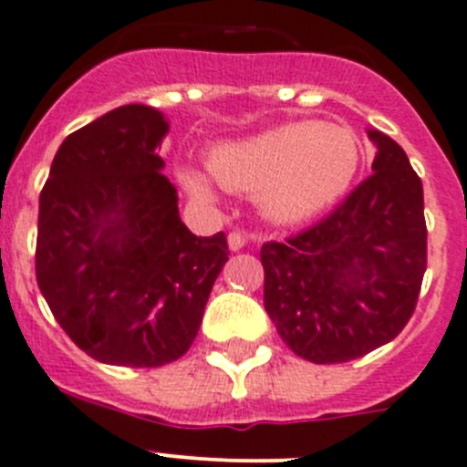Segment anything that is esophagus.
<instances>
[{
    "instance_id": "1",
    "label": "esophagus",
    "mask_w": 467,
    "mask_h": 467,
    "mask_svg": "<svg viewBox=\"0 0 467 467\" xmlns=\"http://www.w3.org/2000/svg\"><path fill=\"white\" fill-rule=\"evenodd\" d=\"M228 246H230V251H242V248L246 246V234L233 230V233L228 234Z\"/></svg>"
}]
</instances>
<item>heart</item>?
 <instances>
[{
    "instance_id": "1",
    "label": "heart",
    "mask_w": 467,
    "mask_h": 467,
    "mask_svg": "<svg viewBox=\"0 0 467 467\" xmlns=\"http://www.w3.org/2000/svg\"><path fill=\"white\" fill-rule=\"evenodd\" d=\"M360 166V141L342 125L298 120L271 128L210 155V173L225 189L257 193L265 214L278 223H301L347 193ZM182 182L210 201L202 175L184 171Z\"/></svg>"
}]
</instances>
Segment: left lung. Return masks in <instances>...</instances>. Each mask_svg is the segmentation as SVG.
Returning <instances> with one entry per match:
<instances>
[{
	"label": "left lung",
	"instance_id": "8db88e82",
	"mask_svg": "<svg viewBox=\"0 0 467 467\" xmlns=\"http://www.w3.org/2000/svg\"><path fill=\"white\" fill-rule=\"evenodd\" d=\"M368 134L379 150L374 173L319 223L260 251L265 310L294 354L317 365L395 339L427 271L422 180L400 143Z\"/></svg>",
	"mask_w": 467,
	"mask_h": 467
}]
</instances>
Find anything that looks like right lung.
I'll return each mask as SVG.
<instances>
[{
	"instance_id": "right-lung-1",
	"label": "right lung",
	"mask_w": 467,
	"mask_h": 467,
	"mask_svg": "<svg viewBox=\"0 0 467 467\" xmlns=\"http://www.w3.org/2000/svg\"><path fill=\"white\" fill-rule=\"evenodd\" d=\"M164 113L125 104L77 130L40 192L36 280L90 358L161 368L184 356L228 262L223 233L196 237L157 155Z\"/></svg>"
}]
</instances>
